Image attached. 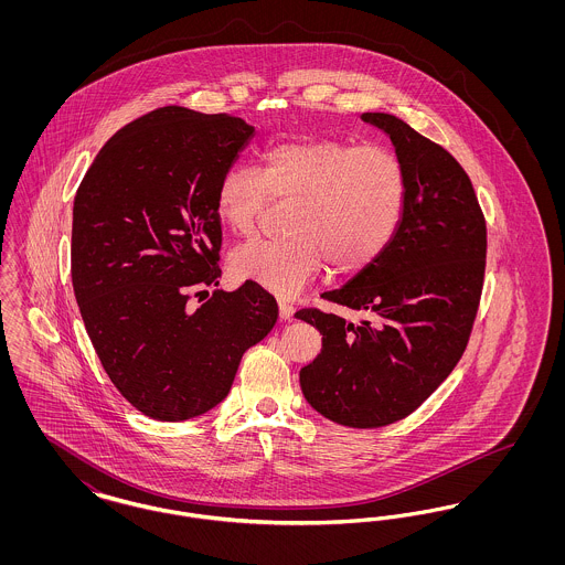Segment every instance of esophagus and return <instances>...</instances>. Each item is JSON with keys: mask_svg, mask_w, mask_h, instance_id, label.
Here are the masks:
<instances>
[{"mask_svg": "<svg viewBox=\"0 0 565 565\" xmlns=\"http://www.w3.org/2000/svg\"><path fill=\"white\" fill-rule=\"evenodd\" d=\"M292 316H295V307L290 302H286V300H279V318L281 320H290Z\"/></svg>", "mask_w": 565, "mask_h": 565, "instance_id": "obj_1", "label": "esophagus"}]
</instances>
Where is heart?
I'll use <instances>...</instances> for the list:
<instances>
[{
  "mask_svg": "<svg viewBox=\"0 0 565 565\" xmlns=\"http://www.w3.org/2000/svg\"><path fill=\"white\" fill-rule=\"evenodd\" d=\"M269 196L295 199L288 239H252L231 256L237 279L292 296L328 260L334 273L366 269L398 231L406 199L403 162L385 146L339 137H296L263 152L260 171L226 169L215 212L235 235H249Z\"/></svg>",
  "mask_w": 565,
  "mask_h": 565,
  "instance_id": "heart-1",
  "label": "heart"
}]
</instances>
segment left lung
Instances as JSON below:
<instances>
[{"instance_id": "8db88e82", "label": "left lung", "mask_w": 565, "mask_h": 565, "mask_svg": "<svg viewBox=\"0 0 565 565\" xmlns=\"http://www.w3.org/2000/svg\"><path fill=\"white\" fill-rule=\"evenodd\" d=\"M403 162L406 199L385 252L323 298L360 322L320 309L295 318L322 334L300 369V390L320 415L381 428L411 415L456 369L483 290L487 231L470 178L438 143L394 114L364 111Z\"/></svg>"}]
</instances>
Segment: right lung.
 I'll return each instance as SVG.
<instances>
[{
	"label": "right lung",
	"instance_id": "add662e5",
	"mask_svg": "<svg viewBox=\"0 0 565 565\" xmlns=\"http://www.w3.org/2000/svg\"><path fill=\"white\" fill-rule=\"evenodd\" d=\"M254 135L231 114L154 109L109 137L76 192L82 320L116 390L152 419L222 403L243 353L277 322L275 298L252 281L189 302L220 284L215 190Z\"/></svg>",
	"mask_w": 565,
	"mask_h": 565
}]
</instances>
